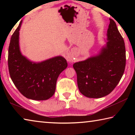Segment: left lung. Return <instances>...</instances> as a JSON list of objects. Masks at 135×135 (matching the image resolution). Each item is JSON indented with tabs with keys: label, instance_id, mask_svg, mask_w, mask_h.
Segmentation results:
<instances>
[{
	"label": "left lung",
	"instance_id": "1",
	"mask_svg": "<svg viewBox=\"0 0 135 135\" xmlns=\"http://www.w3.org/2000/svg\"><path fill=\"white\" fill-rule=\"evenodd\" d=\"M107 42L97 55L76 62L77 85L81 94L99 98L109 94L122 79L126 66L123 38L113 20L109 18Z\"/></svg>",
	"mask_w": 135,
	"mask_h": 135
}]
</instances>
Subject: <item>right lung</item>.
Returning <instances> with one entry per match:
<instances>
[{
	"label": "right lung",
	"instance_id": "add662e5",
	"mask_svg": "<svg viewBox=\"0 0 135 135\" xmlns=\"http://www.w3.org/2000/svg\"><path fill=\"white\" fill-rule=\"evenodd\" d=\"M22 21L11 38L8 49V68L11 78L20 93L28 99L43 100L54 95L57 79L67 67L61 56L40 62L30 61L20 49L19 35Z\"/></svg>",
	"mask_w": 135,
	"mask_h": 135
}]
</instances>
